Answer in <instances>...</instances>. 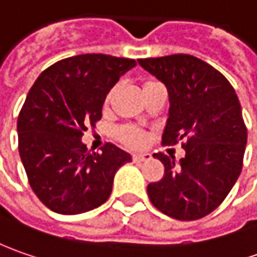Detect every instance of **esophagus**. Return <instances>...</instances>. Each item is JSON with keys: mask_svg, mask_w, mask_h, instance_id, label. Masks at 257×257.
<instances>
[{"mask_svg": "<svg viewBox=\"0 0 257 257\" xmlns=\"http://www.w3.org/2000/svg\"><path fill=\"white\" fill-rule=\"evenodd\" d=\"M132 159H134V162H137V164H141V162H146V161H151V159H152V156L149 155V154H135V155L132 156Z\"/></svg>", "mask_w": 257, "mask_h": 257, "instance_id": "1", "label": "esophagus"}]
</instances>
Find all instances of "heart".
Segmentation results:
<instances>
[{
    "label": "heart",
    "mask_w": 257,
    "mask_h": 257,
    "mask_svg": "<svg viewBox=\"0 0 257 257\" xmlns=\"http://www.w3.org/2000/svg\"><path fill=\"white\" fill-rule=\"evenodd\" d=\"M158 84L156 81H154V79H148V81H145L144 82V89H146V88H149V86H152V85ZM111 96H112V92H109L108 95H106V103L111 101ZM116 137L119 138L120 142H123L125 145L128 146H132V148H138V146H142L144 144H145L146 141V137L145 134L141 131V129L135 128V126H129V125H126V126H122V128H119L118 131H116Z\"/></svg>",
    "instance_id": "1"
}]
</instances>
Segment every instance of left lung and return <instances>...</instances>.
<instances>
[{"label": "left lung", "mask_w": 257, "mask_h": 257, "mask_svg": "<svg viewBox=\"0 0 257 257\" xmlns=\"http://www.w3.org/2000/svg\"><path fill=\"white\" fill-rule=\"evenodd\" d=\"M164 82L169 93V118L162 145L182 141L186 155L154 154L165 166L164 178L148 185L152 205L178 220L206 216L225 200L237 181L247 129L233 86L199 58L175 54L138 59Z\"/></svg>", "instance_id": "8db88e82"}]
</instances>
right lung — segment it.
<instances>
[{
    "label": "right lung",
    "instance_id": "obj_1",
    "mask_svg": "<svg viewBox=\"0 0 257 257\" xmlns=\"http://www.w3.org/2000/svg\"><path fill=\"white\" fill-rule=\"evenodd\" d=\"M135 65L129 58L84 54L55 62L32 85L18 116V149L34 193L52 212L78 215L101 206L116 171L132 161L112 144L91 152L81 138Z\"/></svg>",
    "mask_w": 257,
    "mask_h": 257
}]
</instances>
